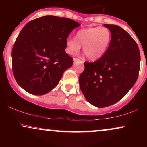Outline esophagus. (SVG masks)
<instances>
[{
	"instance_id": "obj_1",
	"label": "esophagus",
	"mask_w": 147,
	"mask_h": 147,
	"mask_svg": "<svg viewBox=\"0 0 147 147\" xmlns=\"http://www.w3.org/2000/svg\"><path fill=\"white\" fill-rule=\"evenodd\" d=\"M74 62H77V61H79V62H82V63H84V61L83 60H80L79 59H77V58H74Z\"/></svg>"
}]
</instances>
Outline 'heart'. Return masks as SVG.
<instances>
[{"instance_id":"b5f03b06","label":"heart","mask_w":147,"mask_h":147,"mask_svg":"<svg viewBox=\"0 0 147 147\" xmlns=\"http://www.w3.org/2000/svg\"><path fill=\"white\" fill-rule=\"evenodd\" d=\"M111 41L110 30L106 27H88L79 30L75 37H69L65 51L73 55L83 46V52L88 59L96 61L106 54Z\"/></svg>"}]
</instances>
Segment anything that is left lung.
I'll use <instances>...</instances> for the list:
<instances>
[{"instance_id":"left-lung-1","label":"left lung","mask_w":147,"mask_h":147,"mask_svg":"<svg viewBox=\"0 0 147 147\" xmlns=\"http://www.w3.org/2000/svg\"><path fill=\"white\" fill-rule=\"evenodd\" d=\"M111 41L105 55L92 63H84L79 79L86 100L98 108L115 104L137 81L140 54L136 42L127 32L115 25L104 24Z\"/></svg>"}]
</instances>
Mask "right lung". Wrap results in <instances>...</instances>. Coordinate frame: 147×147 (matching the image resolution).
<instances>
[{
  "label": "right lung",
  "instance_id": "1",
  "mask_svg": "<svg viewBox=\"0 0 147 147\" xmlns=\"http://www.w3.org/2000/svg\"><path fill=\"white\" fill-rule=\"evenodd\" d=\"M79 25L70 18L47 15L23 27L11 52L13 74L22 88L43 95L56 86L73 63L65 49L70 33Z\"/></svg>",
  "mask_w": 147,
  "mask_h": 147
}]
</instances>
